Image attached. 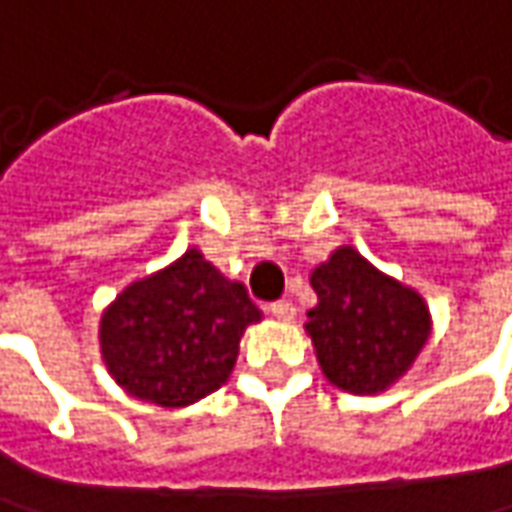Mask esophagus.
<instances>
[{
    "label": "esophagus",
    "mask_w": 512,
    "mask_h": 512,
    "mask_svg": "<svg viewBox=\"0 0 512 512\" xmlns=\"http://www.w3.org/2000/svg\"><path fill=\"white\" fill-rule=\"evenodd\" d=\"M269 311L277 322H291V319L297 316V308H294L291 302H274Z\"/></svg>",
    "instance_id": "esophagus-1"
}]
</instances>
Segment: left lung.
Returning <instances> with one entry per match:
<instances>
[{
  "label": "left lung",
  "mask_w": 512,
  "mask_h": 512,
  "mask_svg": "<svg viewBox=\"0 0 512 512\" xmlns=\"http://www.w3.org/2000/svg\"><path fill=\"white\" fill-rule=\"evenodd\" d=\"M316 305L305 333L333 387L381 395L412 370L431 336V314L415 288L389 277L353 246H336L311 271Z\"/></svg>",
  "instance_id": "1"
}]
</instances>
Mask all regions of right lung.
Returning <instances> with one entry per match:
<instances>
[{"instance_id":"right-lung-1","label":"right lung","mask_w":512,"mask_h":512,"mask_svg":"<svg viewBox=\"0 0 512 512\" xmlns=\"http://www.w3.org/2000/svg\"><path fill=\"white\" fill-rule=\"evenodd\" d=\"M263 314L196 246L125 285L100 316V356L131 398L179 409L227 384L241 336Z\"/></svg>"}]
</instances>
